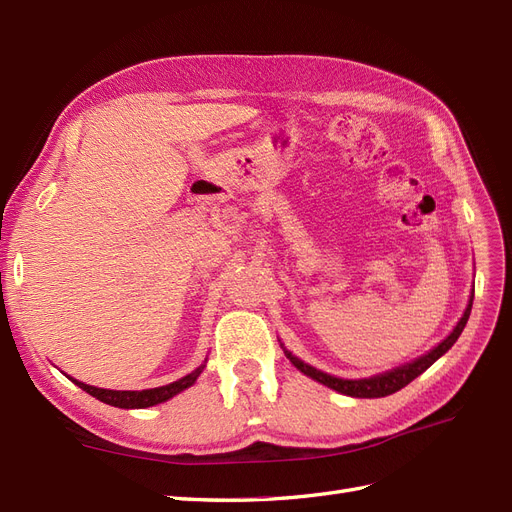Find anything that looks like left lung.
Wrapping results in <instances>:
<instances>
[{
  "mask_svg": "<svg viewBox=\"0 0 512 512\" xmlns=\"http://www.w3.org/2000/svg\"><path fill=\"white\" fill-rule=\"evenodd\" d=\"M472 299H470V305H468L466 312H463L461 320L457 322V327L453 329V333L448 335L440 346H436L431 352L421 356V359H416V361H412L408 365H401V367H397L393 371H386V374H380V376H374V378H365V380H342V378H335V376L324 374V371H318L312 365L303 363L301 359H297V356H292L286 348H284V352H286V356L290 359V363L297 367V369H301L305 376L318 380L320 384L329 386V389H333L337 393H344V395H350V397H386V395L397 393L399 389H404L406 384H410L414 378L421 376L427 367H431L433 363H436L440 356L457 342V337L461 335L463 327H466V322L470 318Z\"/></svg>",
  "mask_w": 512,
  "mask_h": 512,
  "instance_id": "left-lung-1",
  "label": "left lung"
}]
</instances>
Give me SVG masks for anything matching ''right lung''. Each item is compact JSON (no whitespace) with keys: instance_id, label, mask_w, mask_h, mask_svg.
<instances>
[{"instance_id":"1","label":"right lung","mask_w":512,"mask_h":512,"mask_svg":"<svg viewBox=\"0 0 512 512\" xmlns=\"http://www.w3.org/2000/svg\"><path fill=\"white\" fill-rule=\"evenodd\" d=\"M203 367L205 365H200L198 369L192 371V374H188V376L173 382V384L158 386V389H147V391H108V389H96V386H89V384L79 382V380H72V378L70 380L76 386H81L85 393L104 401V404H108V406H115V408H149V406L162 404V401L175 397L183 389L192 386L196 382V378L200 376V371H203Z\"/></svg>"}]
</instances>
